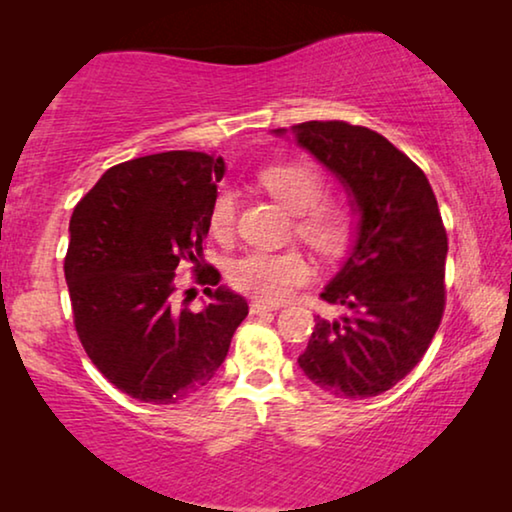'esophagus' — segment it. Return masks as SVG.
<instances>
[{"mask_svg":"<svg viewBox=\"0 0 512 512\" xmlns=\"http://www.w3.org/2000/svg\"><path fill=\"white\" fill-rule=\"evenodd\" d=\"M251 314H263V312H275L277 305H270V303H263V300H251L249 305Z\"/></svg>","mask_w":512,"mask_h":512,"instance_id":"obj_1","label":"esophagus"}]
</instances>
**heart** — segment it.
<instances>
[{
    "label": "heart",
    "mask_w": 512,
    "mask_h": 512,
    "mask_svg": "<svg viewBox=\"0 0 512 512\" xmlns=\"http://www.w3.org/2000/svg\"><path fill=\"white\" fill-rule=\"evenodd\" d=\"M258 181L272 198L296 216V233L324 256H338L352 240V216L338 205L319 202L324 198V179L305 163L270 165ZM235 223V193L221 188L209 212V226L216 237H228ZM310 263L300 251L254 249L230 265V282L235 289L254 298L279 303L296 286L310 279Z\"/></svg>",
    "instance_id": "1"
}]
</instances>
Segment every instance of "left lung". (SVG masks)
I'll list each match as a JSON object with an SVG mask.
<instances>
[{
    "instance_id": "1",
    "label": "left lung",
    "mask_w": 512,
    "mask_h": 512,
    "mask_svg": "<svg viewBox=\"0 0 512 512\" xmlns=\"http://www.w3.org/2000/svg\"><path fill=\"white\" fill-rule=\"evenodd\" d=\"M300 149L345 188L356 216L347 258L321 298L342 305L317 317L298 366L335 398H370L422 361L445 310L447 235L429 179L375 130L307 121L291 130Z\"/></svg>"
}]
</instances>
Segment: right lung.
Segmentation results:
<instances>
[{
    "mask_svg": "<svg viewBox=\"0 0 512 512\" xmlns=\"http://www.w3.org/2000/svg\"><path fill=\"white\" fill-rule=\"evenodd\" d=\"M223 174L214 153H153L111 167L74 207L65 279L76 333L95 368L137 401L167 405L207 387L249 314L228 286L206 290L200 313L177 308L173 293L179 260L219 284L202 242Z\"/></svg>",
    "mask_w": 512,
    "mask_h": 512,
    "instance_id": "1",
    "label": "right lung"
}]
</instances>
